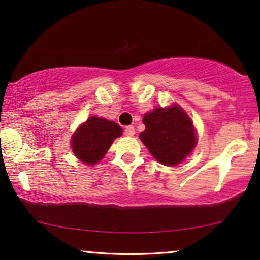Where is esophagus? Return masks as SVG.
<instances>
[{
    "mask_svg": "<svg viewBox=\"0 0 260 260\" xmlns=\"http://www.w3.org/2000/svg\"><path fill=\"white\" fill-rule=\"evenodd\" d=\"M124 134H125L126 136H134V135H135V127L133 125L126 126L125 129H124Z\"/></svg>",
    "mask_w": 260,
    "mask_h": 260,
    "instance_id": "esophagus-1",
    "label": "esophagus"
}]
</instances>
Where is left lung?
I'll return each mask as SVG.
<instances>
[{"mask_svg":"<svg viewBox=\"0 0 260 260\" xmlns=\"http://www.w3.org/2000/svg\"><path fill=\"white\" fill-rule=\"evenodd\" d=\"M143 123L141 141L162 165L172 167L182 162L197 144L193 123L177 105L145 113Z\"/></svg>","mask_w":260,"mask_h":260,"instance_id":"left-lung-1","label":"left lung"}]
</instances>
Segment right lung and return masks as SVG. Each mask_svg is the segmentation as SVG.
<instances>
[{"mask_svg": "<svg viewBox=\"0 0 260 260\" xmlns=\"http://www.w3.org/2000/svg\"><path fill=\"white\" fill-rule=\"evenodd\" d=\"M122 127L115 122L91 117L72 137L74 155L85 165H95L104 157L115 138L122 135Z\"/></svg>", "mask_w": 260, "mask_h": 260, "instance_id": "1", "label": "right lung"}]
</instances>
